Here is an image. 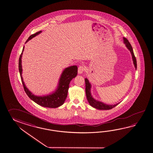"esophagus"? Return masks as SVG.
<instances>
[{"instance_id":"esophagus-1","label":"esophagus","mask_w":153,"mask_h":153,"mask_svg":"<svg viewBox=\"0 0 153 153\" xmlns=\"http://www.w3.org/2000/svg\"><path fill=\"white\" fill-rule=\"evenodd\" d=\"M85 70V68L83 66H79L78 69V73L79 74H82Z\"/></svg>"}]
</instances>
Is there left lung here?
<instances>
[{
	"mask_svg": "<svg viewBox=\"0 0 153 153\" xmlns=\"http://www.w3.org/2000/svg\"><path fill=\"white\" fill-rule=\"evenodd\" d=\"M123 40H124V43L125 44L126 47H127V48L130 51V52L131 53L134 68L136 70L137 69V62H136V57L134 56L132 47L131 46V44H130L126 38H123ZM85 93H86L88 101L89 103V105L94 108L97 109H99V110H108V109H111L114 108V107L118 105L119 103H120V102H119V103L114 104V105H108V104L103 103L102 102H101L100 101L95 100L91 95V83L89 82L87 78H85Z\"/></svg>",
	"mask_w": 153,
	"mask_h": 153,
	"instance_id": "left-lung-1",
	"label": "left lung"
}]
</instances>
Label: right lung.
<instances>
[{
	"instance_id": "right-lung-1",
	"label": "right lung",
	"mask_w": 153,
	"mask_h": 153,
	"mask_svg": "<svg viewBox=\"0 0 153 153\" xmlns=\"http://www.w3.org/2000/svg\"><path fill=\"white\" fill-rule=\"evenodd\" d=\"M41 32L42 31H38L35 34L30 35L27 40L26 41L25 44L31 40V39L40 34ZM24 49L25 46L23 48L22 53L19 58V68L22 84L27 95L35 103L42 107L48 108H57L62 106L64 103L68 95L69 84L70 82L77 75V66L76 65L71 66L63 70L60 77L57 88L54 91L46 95L37 96L33 94L28 89L25 84L22 77V57Z\"/></svg>"
}]
</instances>
